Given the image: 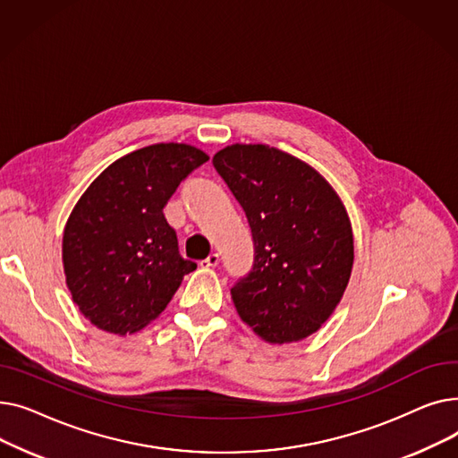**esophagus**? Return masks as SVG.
I'll return each mask as SVG.
<instances>
[{"mask_svg": "<svg viewBox=\"0 0 458 458\" xmlns=\"http://www.w3.org/2000/svg\"><path fill=\"white\" fill-rule=\"evenodd\" d=\"M219 261H221L219 254H209L206 259L200 261V266L202 267H215V266H219Z\"/></svg>", "mask_w": 458, "mask_h": 458, "instance_id": "34e87169", "label": "esophagus"}]
</instances>
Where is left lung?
Wrapping results in <instances>:
<instances>
[{
  "label": "left lung",
  "mask_w": 458,
  "mask_h": 458,
  "mask_svg": "<svg viewBox=\"0 0 458 458\" xmlns=\"http://www.w3.org/2000/svg\"><path fill=\"white\" fill-rule=\"evenodd\" d=\"M215 171L242 204L254 263L232 287L237 314L269 344L319 330L344 297L354 245L349 215L328 182L267 144H232Z\"/></svg>",
  "instance_id": "8db88e82"
}]
</instances>
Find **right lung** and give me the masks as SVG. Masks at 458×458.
<instances>
[{
	"label": "right lung",
	"mask_w": 458,
	"mask_h": 458,
	"mask_svg": "<svg viewBox=\"0 0 458 458\" xmlns=\"http://www.w3.org/2000/svg\"><path fill=\"white\" fill-rule=\"evenodd\" d=\"M208 159L191 144H150L111 163L72 209L63 233L66 285L94 327L140 330L197 269L180 256L163 208Z\"/></svg>",
	"instance_id": "right-lung-1"
}]
</instances>
